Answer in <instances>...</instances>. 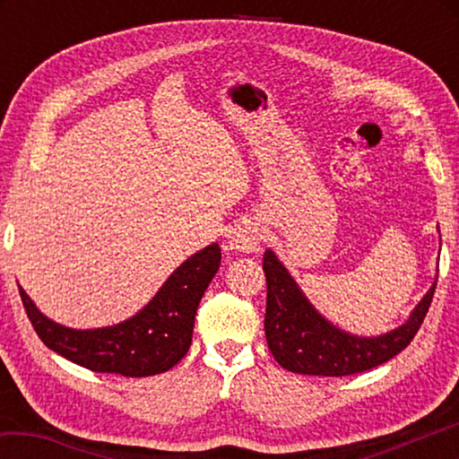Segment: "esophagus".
I'll return each mask as SVG.
<instances>
[{
    "instance_id": "34e87169",
    "label": "esophagus",
    "mask_w": 459,
    "mask_h": 459,
    "mask_svg": "<svg viewBox=\"0 0 459 459\" xmlns=\"http://www.w3.org/2000/svg\"><path fill=\"white\" fill-rule=\"evenodd\" d=\"M263 238V229L257 222L253 221H243L235 224L229 230L227 235V247L230 251H240V253H253L259 248V243Z\"/></svg>"
}]
</instances>
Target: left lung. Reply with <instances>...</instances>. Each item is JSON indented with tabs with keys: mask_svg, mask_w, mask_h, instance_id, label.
I'll return each mask as SVG.
<instances>
[{
	"mask_svg": "<svg viewBox=\"0 0 459 459\" xmlns=\"http://www.w3.org/2000/svg\"><path fill=\"white\" fill-rule=\"evenodd\" d=\"M267 279L265 336L285 370L312 377H348L378 367L411 344L431 306L435 281L401 328L377 338L338 330L316 312L273 251L263 255Z\"/></svg>",
	"mask_w": 459,
	"mask_h": 459,
	"instance_id": "1",
	"label": "left lung"
}]
</instances>
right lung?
Returning <instances> with one entry per match:
<instances>
[{"instance_id":"obj_1","label":"right lung","mask_w":459,"mask_h":459,"mask_svg":"<svg viewBox=\"0 0 459 459\" xmlns=\"http://www.w3.org/2000/svg\"><path fill=\"white\" fill-rule=\"evenodd\" d=\"M221 267V247L208 245L184 261L137 316L111 328L73 330L38 312L20 287L22 304L50 351L79 367L123 377H152L180 362L192 344L194 316Z\"/></svg>"}]
</instances>
